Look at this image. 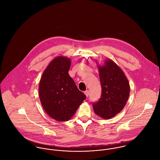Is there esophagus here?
<instances>
[{
  "label": "esophagus",
  "instance_id": "esophagus-1",
  "mask_svg": "<svg viewBox=\"0 0 160 160\" xmlns=\"http://www.w3.org/2000/svg\"><path fill=\"white\" fill-rule=\"evenodd\" d=\"M84 94L88 97L89 96V91H86L84 92Z\"/></svg>",
  "mask_w": 160,
  "mask_h": 160
}]
</instances>
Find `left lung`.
I'll return each instance as SVG.
<instances>
[{
  "instance_id": "obj_1",
  "label": "left lung",
  "mask_w": 160,
  "mask_h": 160,
  "mask_svg": "<svg viewBox=\"0 0 160 160\" xmlns=\"http://www.w3.org/2000/svg\"><path fill=\"white\" fill-rule=\"evenodd\" d=\"M102 86V96L93 104L95 113L109 119L122 111L130 93L129 81L121 68L111 59L98 65Z\"/></svg>"
}]
</instances>
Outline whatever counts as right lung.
Segmentation results:
<instances>
[{
  "label": "right lung",
  "mask_w": 160,
  "mask_h": 160,
  "mask_svg": "<svg viewBox=\"0 0 160 160\" xmlns=\"http://www.w3.org/2000/svg\"><path fill=\"white\" fill-rule=\"evenodd\" d=\"M71 59L58 56L44 71L39 85L41 105L46 113L58 121L70 119L86 97L69 76Z\"/></svg>",
  "instance_id": "obj_1"
}]
</instances>
